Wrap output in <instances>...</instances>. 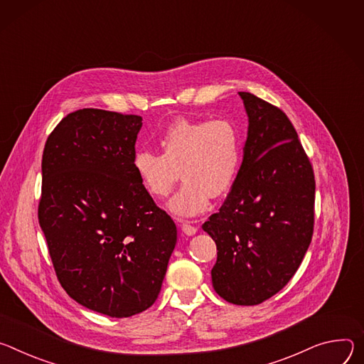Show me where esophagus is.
Here are the masks:
<instances>
[{"label": "esophagus", "mask_w": 364, "mask_h": 364, "mask_svg": "<svg viewBox=\"0 0 364 364\" xmlns=\"http://www.w3.org/2000/svg\"><path fill=\"white\" fill-rule=\"evenodd\" d=\"M182 231H183L186 235H193V234L198 231V228H196L195 225H192L189 221H183V223H182Z\"/></svg>", "instance_id": "obj_1"}]
</instances>
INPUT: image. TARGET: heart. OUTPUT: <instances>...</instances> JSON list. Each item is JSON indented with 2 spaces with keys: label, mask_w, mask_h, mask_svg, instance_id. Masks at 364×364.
Returning a JSON list of instances; mask_svg holds the SVG:
<instances>
[{
  "label": "heart",
  "mask_w": 364,
  "mask_h": 364,
  "mask_svg": "<svg viewBox=\"0 0 364 364\" xmlns=\"http://www.w3.org/2000/svg\"><path fill=\"white\" fill-rule=\"evenodd\" d=\"M161 150H140L133 168L154 198H166L181 176L185 183L171 200L178 215H195L207 210L211 196L230 192L241 165L243 140L231 118H178L159 139Z\"/></svg>",
  "instance_id": "1"
}]
</instances>
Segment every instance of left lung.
Returning <instances> with one entry per match:
<instances>
[{
	"instance_id": "obj_1",
	"label": "left lung",
	"mask_w": 364,
	"mask_h": 364,
	"mask_svg": "<svg viewBox=\"0 0 364 364\" xmlns=\"http://www.w3.org/2000/svg\"><path fill=\"white\" fill-rule=\"evenodd\" d=\"M238 95L249 117L243 164L203 228L218 250L215 292L235 305H257L288 284L309 247L315 178L288 115L250 92Z\"/></svg>"
}]
</instances>
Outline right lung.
<instances>
[{
    "label": "right lung",
    "mask_w": 364,
    "mask_h": 364,
    "mask_svg": "<svg viewBox=\"0 0 364 364\" xmlns=\"http://www.w3.org/2000/svg\"><path fill=\"white\" fill-rule=\"evenodd\" d=\"M141 117L84 108L46 140L38 224L66 294L88 309L126 318L159 296L176 225L134 168Z\"/></svg>",
    "instance_id": "obj_1"
}]
</instances>
